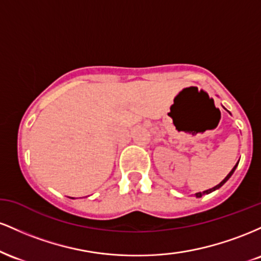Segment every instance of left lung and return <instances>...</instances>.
I'll list each match as a JSON object with an SVG mask.
<instances>
[{
    "mask_svg": "<svg viewBox=\"0 0 261 261\" xmlns=\"http://www.w3.org/2000/svg\"><path fill=\"white\" fill-rule=\"evenodd\" d=\"M237 164H238V163H237ZM237 164H236V166H234V167H233V169H232V170H230V172H229V174H228V175H227V176H226V178H224V179H223V180L220 182V184H218V185H216V187H214V188L208 189V190L203 191V193H197V194H196V197H201L202 195H205V194H210V193H211V191L216 190V189H218V188H221V187H222V185L224 184V182H226V181H227V180H228V179L230 178V175H232V174H233V172H234V170H236V167H237Z\"/></svg>",
    "mask_w": 261,
    "mask_h": 261,
    "instance_id": "left-lung-1",
    "label": "left lung"
}]
</instances>
